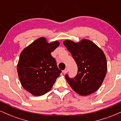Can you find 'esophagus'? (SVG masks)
Returning <instances> with one entry per match:
<instances>
[{
	"instance_id": "obj_1",
	"label": "esophagus",
	"mask_w": 121,
	"mask_h": 121,
	"mask_svg": "<svg viewBox=\"0 0 121 121\" xmlns=\"http://www.w3.org/2000/svg\"><path fill=\"white\" fill-rule=\"evenodd\" d=\"M68 68H65V70H64L63 71H62V72H63L64 74H66V73L68 72Z\"/></svg>"
}]
</instances>
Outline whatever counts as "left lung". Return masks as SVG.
Masks as SVG:
<instances>
[{
	"instance_id": "obj_1",
	"label": "left lung",
	"mask_w": 121,
	"mask_h": 121,
	"mask_svg": "<svg viewBox=\"0 0 121 121\" xmlns=\"http://www.w3.org/2000/svg\"><path fill=\"white\" fill-rule=\"evenodd\" d=\"M64 45L71 53L78 67L73 78H65L72 89L80 95H88L96 91L103 82L107 73V61L100 48L88 39L76 43L65 40Z\"/></svg>"
}]
</instances>
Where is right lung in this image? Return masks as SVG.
<instances>
[{
    "instance_id": "right-lung-1",
    "label": "right lung",
    "mask_w": 121,
    "mask_h": 121,
    "mask_svg": "<svg viewBox=\"0 0 121 121\" xmlns=\"http://www.w3.org/2000/svg\"><path fill=\"white\" fill-rule=\"evenodd\" d=\"M60 45L59 41L48 43L41 37L21 52L17 65L20 83L26 91L34 96L48 93L61 72L51 55Z\"/></svg>"
}]
</instances>
